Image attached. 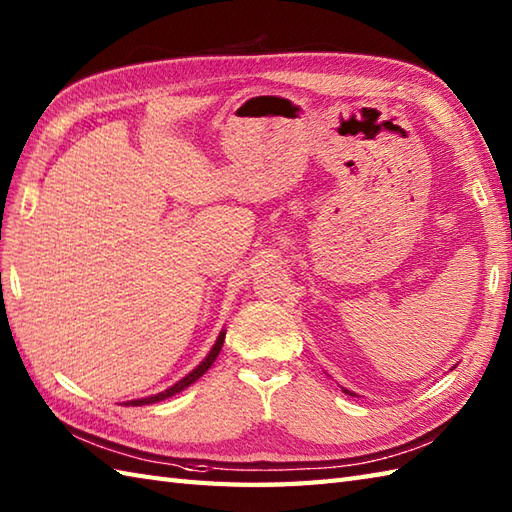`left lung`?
Here are the masks:
<instances>
[{
    "mask_svg": "<svg viewBox=\"0 0 512 512\" xmlns=\"http://www.w3.org/2000/svg\"><path fill=\"white\" fill-rule=\"evenodd\" d=\"M344 392H347V395H351V397H355V392H351V390H347V388H342Z\"/></svg>",
    "mask_w": 512,
    "mask_h": 512,
    "instance_id": "left-lung-1",
    "label": "left lung"
}]
</instances>
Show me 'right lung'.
Segmentation results:
<instances>
[{"label":"right lung","instance_id":"right-lung-1","mask_svg":"<svg viewBox=\"0 0 512 512\" xmlns=\"http://www.w3.org/2000/svg\"><path fill=\"white\" fill-rule=\"evenodd\" d=\"M224 331H220V336H218V340H216V344H213L211 347V351L207 353V358L202 360L192 373L189 375H185L181 382H176L174 386H170L168 390H163V392H159V395H150V397H144V399H133V401H126L124 406H150V403H157V401H163V399H168V397H174L176 392H181V390H185L187 386H192L196 379H200L202 375H205L209 368H211V364L216 362V358H218V353H220V349H222V344H224Z\"/></svg>","mask_w":512,"mask_h":512}]
</instances>
